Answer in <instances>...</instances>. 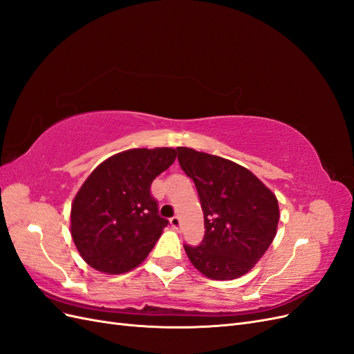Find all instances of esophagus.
Segmentation results:
<instances>
[{
	"label": "esophagus",
	"instance_id": "esophagus-1",
	"mask_svg": "<svg viewBox=\"0 0 354 354\" xmlns=\"http://www.w3.org/2000/svg\"><path fill=\"white\" fill-rule=\"evenodd\" d=\"M169 223H171V226H173V229L180 230V227H181V220H180V217H173V218L169 220Z\"/></svg>",
	"mask_w": 354,
	"mask_h": 354
}]
</instances>
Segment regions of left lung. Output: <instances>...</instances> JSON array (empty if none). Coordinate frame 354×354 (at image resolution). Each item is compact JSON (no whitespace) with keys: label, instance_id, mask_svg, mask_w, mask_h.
<instances>
[{"label":"left lung","instance_id":"1","mask_svg":"<svg viewBox=\"0 0 354 354\" xmlns=\"http://www.w3.org/2000/svg\"><path fill=\"white\" fill-rule=\"evenodd\" d=\"M177 152L181 169L196 186L205 224L201 245H185L190 263L209 279L243 276L276 236L279 205L274 194L229 159L189 147H177Z\"/></svg>","mask_w":354,"mask_h":354}]
</instances>
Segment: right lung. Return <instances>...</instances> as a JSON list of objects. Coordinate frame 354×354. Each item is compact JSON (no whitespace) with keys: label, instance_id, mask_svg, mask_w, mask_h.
Here are the masks:
<instances>
[{"label":"right lung","instance_id":"1","mask_svg":"<svg viewBox=\"0 0 354 354\" xmlns=\"http://www.w3.org/2000/svg\"><path fill=\"white\" fill-rule=\"evenodd\" d=\"M176 156L171 147L130 149L103 160L84 181L72 202L71 234L93 269L120 274L146 260L168 224L151 185Z\"/></svg>","mask_w":354,"mask_h":354}]
</instances>
